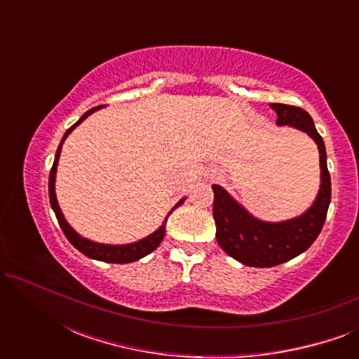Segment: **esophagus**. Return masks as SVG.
<instances>
[{
    "instance_id": "1",
    "label": "esophagus",
    "mask_w": 359,
    "mask_h": 359,
    "mask_svg": "<svg viewBox=\"0 0 359 359\" xmlns=\"http://www.w3.org/2000/svg\"><path fill=\"white\" fill-rule=\"evenodd\" d=\"M209 178L210 180H217V178H220V171H217V170H212L209 173Z\"/></svg>"
}]
</instances>
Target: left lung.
Masks as SVG:
<instances>
[{
    "mask_svg": "<svg viewBox=\"0 0 359 359\" xmlns=\"http://www.w3.org/2000/svg\"><path fill=\"white\" fill-rule=\"evenodd\" d=\"M276 111L278 126H289L306 132L316 142L320 154V189L313 204L299 217L284 222H264L253 217L222 186L212 184L215 238L220 248L237 262L255 268H269L286 263L306 252L325 224L332 198L330 173L327 168V151L312 117L301 107L269 104Z\"/></svg>",
    "mask_w": 359,
    "mask_h": 359,
    "instance_id": "1",
    "label": "left lung"
}]
</instances>
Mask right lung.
Masks as SVG:
<instances>
[{
	"mask_svg": "<svg viewBox=\"0 0 359 359\" xmlns=\"http://www.w3.org/2000/svg\"><path fill=\"white\" fill-rule=\"evenodd\" d=\"M102 106H97V107H93L85 114L81 116V119L76 122V124H73L70 129L65 132V135H63V139L60 142V145H58L57 149V154H55V160H53V165H52V170H50V176H48V198H50V205L53 209V212L57 215V220L58 224H60V227L63 230V233H65V237L68 238V242H70L73 247L76 250H80L83 255H86L88 258H93V259H100V262H106V263H132V262H137V259L147 257V255L154 252V250L158 247L161 243V240L165 237V224H166V219H168V215L171 214V210H175L178 205L183 204L184 198L180 201V203H176V205L173 209L170 210V214L166 215L163 224L160 225L158 229L155 230L154 233H150L149 237L139 240V242H134V243H127V245H104V243H96V242H91V240H88L85 237H81L80 233H76L75 230L70 227V224L67 222L65 217H63L62 210H60V205L57 203V196H55V175H57V165H58V158H60V151H62V145H63V140L67 139L68 134L75 129V127L80 124L86 119L88 116L93 114V112L101 109Z\"/></svg>",
	"mask_w": 359,
	"mask_h": 359,
	"instance_id": "right-lung-1",
	"label": "right lung"
}]
</instances>
